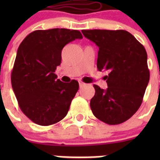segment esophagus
Here are the masks:
<instances>
[{"label":"esophagus","mask_w":160,"mask_h":160,"mask_svg":"<svg viewBox=\"0 0 160 160\" xmlns=\"http://www.w3.org/2000/svg\"><path fill=\"white\" fill-rule=\"evenodd\" d=\"M78 83H79V87H80V88H82L83 86H85V85H86V83H84L83 82H82V81H78Z\"/></svg>","instance_id":"obj_1"}]
</instances>
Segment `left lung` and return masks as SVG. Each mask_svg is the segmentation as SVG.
Here are the masks:
<instances>
[{"instance_id": "obj_1", "label": "left lung", "mask_w": 160, "mask_h": 160, "mask_svg": "<svg viewBox=\"0 0 160 160\" xmlns=\"http://www.w3.org/2000/svg\"><path fill=\"white\" fill-rule=\"evenodd\" d=\"M82 32L98 47V70L109 73L105 76L107 90L94 85L91 111L105 123H122L138 111L149 82L146 49L126 30L90 29Z\"/></svg>"}]
</instances>
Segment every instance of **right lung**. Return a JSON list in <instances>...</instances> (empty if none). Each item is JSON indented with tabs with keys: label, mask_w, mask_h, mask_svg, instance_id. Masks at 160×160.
<instances>
[{
	"label": "right lung",
	"mask_w": 160,
	"mask_h": 160,
	"mask_svg": "<svg viewBox=\"0 0 160 160\" xmlns=\"http://www.w3.org/2000/svg\"><path fill=\"white\" fill-rule=\"evenodd\" d=\"M82 38L78 30L51 29L33 31L20 44L11 83L22 111L36 124L52 125L67 114L78 82H63L54 72L63 47Z\"/></svg>",
	"instance_id": "right-lung-1"
}]
</instances>
